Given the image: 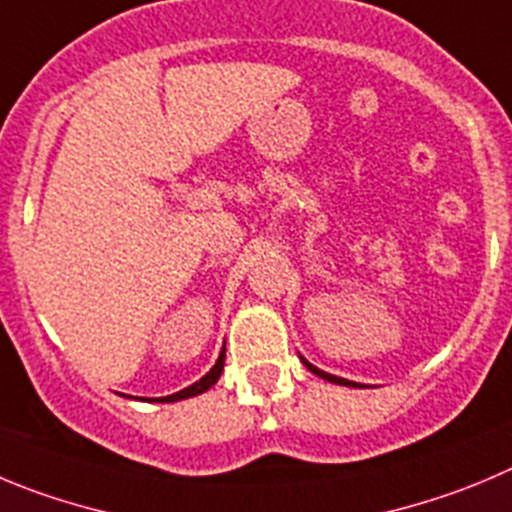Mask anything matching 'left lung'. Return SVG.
Returning <instances> with one entry per match:
<instances>
[{"label":"left lung","mask_w":512,"mask_h":512,"mask_svg":"<svg viewBox=\"0 0 512 512\" xmlns=\"http://www.w3.org/2000/svg\"><path fill=\"white\" fill-rule=\"evenodd\" d=\"M303 364L308 366L310 371H313L315 376H321V379H326V381H331V384H341V386H358L356 381H348V379H341V376H333V374H326V371H321V369H315L313 364H308V361H305L303 358Z\"/></svg>","instance_id":"8db88e82"}]
</instances>
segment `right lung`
I'll return each mask as SVG.
<instances>
[{
  "mask_svg": "<svg viewBox=\"0 0 512 512\" xmlns=\"http://www.w3.org/2000/svg\"><path fill=\"white\" fill-rule=\"evenodd\" d=\"M222 369H224V348H222V353H219L217 364H214L212 369H209L207 374H204L199 381H194V384H191V386H186V389L176 391V394H171V396H159V399H143V401H159V404H169V401H181V399H189V396L204 394V391H207L209 386L217 384V379H219V374H222Z\"/></svg>",
  "mask_w": 512,
  "mask_h": 512,
  "instance_id": "1",
  "label": "right lung"
}]
</instances>
